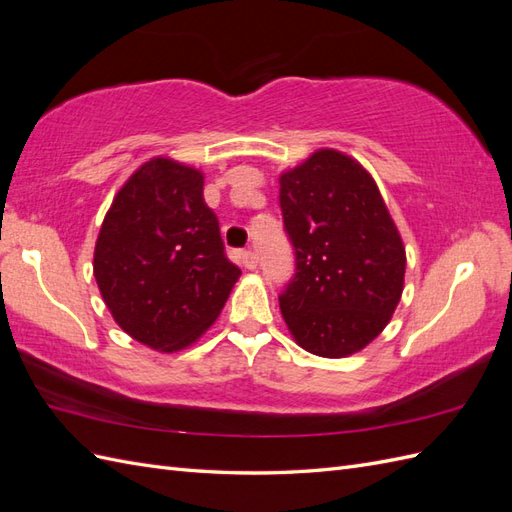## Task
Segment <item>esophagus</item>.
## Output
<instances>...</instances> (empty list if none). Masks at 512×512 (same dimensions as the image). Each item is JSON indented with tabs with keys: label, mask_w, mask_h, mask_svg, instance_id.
Instances as JSON below:
<instances>
[{
	"label": "esophagus",
	"mask_w": 512,
	"mask_h": 512,
	"mask_svg": "<svg viewBox=\"0 0 512 512\" xmlns=\"http://www.w3.org/2000/svg\"><path fill=\"white\" fill-rule=\"evenodd\" d=\"M241 258H243V267H245V269H256V267H258V256H256V252L245 250V252L241 254Z\"/></svg>",
	"instance_id": "34e87169"
}]
</instances>
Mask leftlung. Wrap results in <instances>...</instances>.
Masks as SVG:
<instances>
[{
    "instance_id": "8db88e82",
    "label": "left lung",
    "mask_w": 512,
    "mask_h": 512,
    "mask_svg": "<svg viewBox=\"0 0 512 512\" xmlns=\"http://www.w3.org/2000/svg\"><path fill=\"white\" fill-rule=\"evenodd\" d=\"M294 275L280 309L297 344L342 359L389 324L406 250L376 181L344 153L320 149L280 177Z\"/></svg>"
}]
</instances>
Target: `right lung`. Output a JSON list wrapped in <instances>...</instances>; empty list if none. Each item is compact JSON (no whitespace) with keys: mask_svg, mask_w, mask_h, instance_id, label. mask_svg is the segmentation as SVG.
<instances>
[{"mask_svg":"<svg viewBox=\"0 0 512 512\" xmlns=\"http://www.w3.org/2000/svg\"><path fill=\"white\" fill-rule=\"evenodd\" d=\"M203 173L166 158L143 164L102 222L94 275L119 327L177 352L220 316L241 269L226 258Z\"/></svg>","mask_w":512,"mask_h":512,"instance_id":"1","label":"right lung"}]
</instances>
